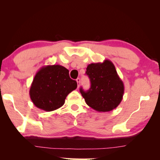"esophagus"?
Instances as JSON below:
<instances>
[{
    "label": "esophagus",
    "mask_w": 160,
    "mask_h": 160,
    "mask_svg": "<svg viewBox=\"0 0 160 160\" xmlns=\"http://www.w3.org/2000/svg\"><path fill=\"white\" fill-rule=\"evenodd\" d=\"M76 81H77V83H78V88H79L80 85V78H77Z\"/></svg>",
    "instance_id": "esophagus-1"
}]
</instances>
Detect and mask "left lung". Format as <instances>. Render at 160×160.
<instances>
[{
  "instance_id": "obj_1",
  "label": "left lung",
  "mask_w": 160,
  "mask_h": 160,
  "mask_svg": "<svg viewBox=\"0 0 160 160\" xmlns=\"http://www.w3.org/2000/svg\"><path fill=\"white\" fill-rule=\"evenodd\" d=\"M86 74L90 79L88 91L80 88L86 104L99 112H107L117 107L122 101L124 85L112 61L89 64Z\"/></svg>"
}]
</instances>
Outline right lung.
Wrapping results in <instances>:
<instances>
[{"instance_id":"obj_1","label":"right lung","mask_w":160,"mask_h":160,"mask_svg":"<svg viewBox=\"0 0 160 160\" xmlns=\"http://www.w3.org/2000/svg\"><path fill=\"white\" fill-rule=\"evenodd\" d=\"M77 82L69 76V70L60 65L41 68L35 75L29 96L37 108L51 112L61 107L70 92L77 88Z\"/></svg>"}]
</instances>
